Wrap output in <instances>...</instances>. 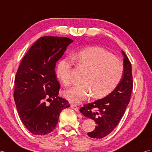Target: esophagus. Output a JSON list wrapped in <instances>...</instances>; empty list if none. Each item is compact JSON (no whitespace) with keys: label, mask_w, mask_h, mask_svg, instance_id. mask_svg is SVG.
<instances>
[{"label":"esophagus","mask_w":152,"mask_h":152,"mask_svg":"<svg viewBox=\"0 0 152 152\" xmlns=\"http://www.w3.org/2000/svg\"><path fill=\"white\" fill-rule=\"evenodd\" d=\"M71 108H72V109H74L75 110V111H76V112H78L79 111V108H78V107H77L76 104H71Z\"/></svg>","instance_id":"34e87169"}]
</instances>
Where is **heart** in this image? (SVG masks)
I'll list each match as a JSON object with an SVG mask.
<instances>
[{
    "mask_svg": "<svg viewBox=\"0 0 152 152\" xmlns=\"http://www.w3.org/2000/svg\"><path fill=\"white\" fill-rule=\"evenodd\" d=\"M76 63L87 72L83 83L76 85L64 92L65 98L73 103H80L92 95L98 99L108 95L118 86L123 72V64L118 58L99 47H91L74 55ZM72 64L63 59L58 64L56 73L58 78L65 86L71 85Z\"/></svg>",
    "mask_w": 152,
    "mask_h": 152,
    "instance_id": "obj_1",
    "label": "heart"
}]
</instances>
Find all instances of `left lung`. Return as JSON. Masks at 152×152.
<instances>
[{"mask_svg":"<svg viewBox=\"0 0 152 152\" xmlns=\"http://www.w3.org/2000/svg\"><path fill=\"white\" fill-rule=\"evenodd\" d=\"M123 72L118 86L104 98L86 104L80 112L94 121L97 125L87 135L91 138L102 139L110 134L121 119L130 102L133 88L132 65L123 50Z\"/></svg>","mask_w":152,"mask_h":152,"instance_id":"left-lung-1","label":"left lung"}]
</instances>
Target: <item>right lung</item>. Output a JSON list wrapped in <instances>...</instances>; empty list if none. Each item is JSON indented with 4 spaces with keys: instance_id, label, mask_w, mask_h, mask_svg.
I'll list each match as a JSON object with an SVG mask.
<instances>
[{
    "instance_id": "add662e5",
    "label": "right lung",
    "mask_w": 152,
    "mask_h": 152,
    "mask_svg": "<svg viewBox=\"0 0 152 152\" xmlns=\"http://www.w3.org/2000/svg\"><path fill=\"white\" fill-rule=\"evenodd\" d=\"M72 42L67 37H41L31 47L18 69L14 100L22 122L34 135L51 132L60 112L70 107L68 101L58 96L60 87L54 69Z\"/></svg>"
}]
</instances>
